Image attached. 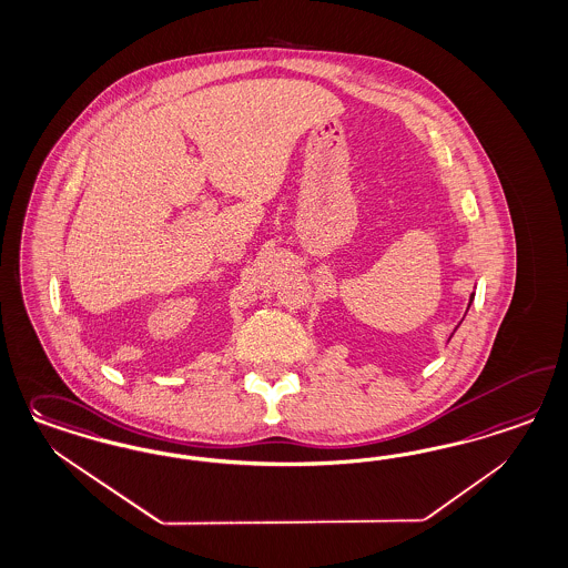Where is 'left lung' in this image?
Listing matches in <instances>:
<instances>
[{
  "instance_id": "left-lung-1",
  "label": "left lung",
  "mask_w": 568,
  "mask_h": 568,
  "mask_svg": "<svg viewBox=\"0 0 568 568\" xmlns=\"http://www.w3.org/2000/svg\"><path fill=\"white\" fill-rule=\"evenodd\" d=\"M473 298H475V294H473Z\"/></svg>"
}]
</instances>
